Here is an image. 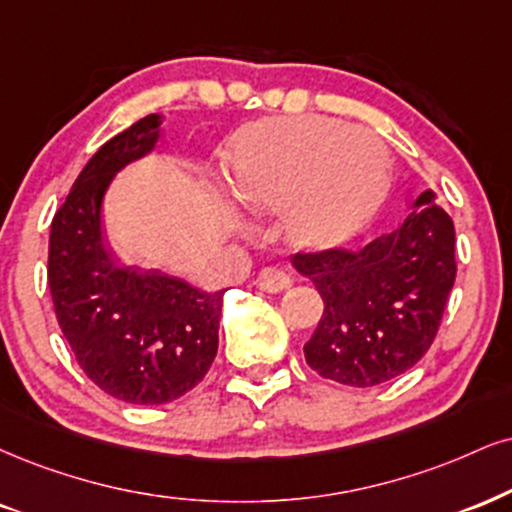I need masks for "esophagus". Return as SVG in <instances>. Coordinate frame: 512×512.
<instances>
[{
  "label": "esophagus",
  "instance_id": "obj_1",
  "mask_svg": "<svg viewBox=\"0 0 512 512\" xmlns=\"http://www.w3.org/2000/svg\"><path fill=\"white\" fill-rule=\"evenodd\" d=\"M289 285H292L289 275L282 273V270H277V268L261 270L256 277V287L263 289V292H268V294L285 292V289H289Z\"/></svg>",
  "mask_w": 512,
  "mask_h": 512
}]
</instances>
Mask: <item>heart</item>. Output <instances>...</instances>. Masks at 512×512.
I'll return each mask as SVG.
<instances>
[{
    "mask_svg": "<svg viewBox=\"0 0 512 512\" xmlns=\"http://www.w3.org/2000/svg\"><path fill=\"white\" fill-rule=\"evenodd\" d=\"M384 173L380 137L330 118H275L239 142L230 192L256 211H280L296 246H330L365 218Z\"/></svg>",
    "mask_w": 512,
    "mask_h": 512,
    "instance_id": "heart-1",
    "label": "heart"
}]
</instances>
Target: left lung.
<instances>
[{"label":"left lung","instance_id":"1","mask_svg":"<svg viewBox=\"0 0 512 512\" xmlns=\"http://www.w3.org/2000/svg\"><path fill=\"white\" fill-rule=\"evenodd\" d=\"M294 268L325 304L306 363L325 380L375 387L413 368L437 337L456 282V230L425 189L391 232L356 251L296 254Z\"/></svg>","mask_w":512,"mask_h":512}]
</instances>
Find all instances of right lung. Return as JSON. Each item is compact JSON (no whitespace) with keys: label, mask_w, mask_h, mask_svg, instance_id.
<instances>
[{"label":"right lung","mask_w":512,"mask_h":512,"mask_svg":"<svg viewBox=\"0 0 512 512\" xmlns=\"http://www.w3.org/2000/svg\"><path fill=\"white\" fill-rule=\"evenodd\" d=\"M151 113L87 161L49 232L56 320L85 375L135 406H159L204 380L218 353L223 292L208 294L154 268L118 263L104 242L102 206L113 178L156 149Z\"/></svg>","instance_id":"obj_1"}]
</instances>
